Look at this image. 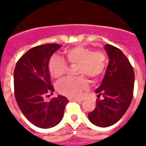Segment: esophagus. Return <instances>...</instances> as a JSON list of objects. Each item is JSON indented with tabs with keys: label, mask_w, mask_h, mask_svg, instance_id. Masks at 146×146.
<instances>
[{
	"label": "esophagus",
	"mask_w": 146,
	"mask_h": 146,
	"mask_svg": "<svg viewBox=\"0 0 146 146\" xmlns=\"http://www.w3.org/2000/svg\"><path fill=\"white\" fill-rule=\"evenodd\" d=\"M69 99L71 100V101H76V102H81L83 100L82 98H69Z\"/></svg>",
	"instance_id": "34e87169"
}]
</instances>
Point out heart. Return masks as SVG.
<instances>
[{
  "label": "heart",
  "mask_w": 146,
  "mask_h": 146,
  "mask_svg": "<svg viewBox=\"0 0 146 146\" xmlns=\"http://www.w3.org/2000/svg\"><path fill=\"white\" fill-rule=\"evenodd\" d=\"M64 54L70 65H77L76 73L81 75L76 78H65L58 83L57 91L61 95L70 98H77L88 87L85 75L93 80H98L104 73L106 66V56L103 51H93L88 46L78 45L67 48ZM68 66L60 58L54 55L48 62V70L52 77L61 78L66 73Z\"/></svg>",
  "instance_id": "1"
}]
</instances>
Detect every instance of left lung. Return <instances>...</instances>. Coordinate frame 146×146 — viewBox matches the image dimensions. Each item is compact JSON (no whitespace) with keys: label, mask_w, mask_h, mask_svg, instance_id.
<instances>
[{"label":"left lung","mask_w":146,"mask_h":146,"mask_svg":"<svg viewBox=\"0 0 146 146\" xmlns=\"http://www.w3.org/2000/svg\"><path fill=\"white\" fill-rule=\"evenodd\" d=\"M110 57L106 73L96 90V107L88 113L95 125L106 127L116 123L130 106L133 98L135 73L131 64L122 51L111 44L105 45Z\"/></svg>","instance_id":"1"}]
</instances>
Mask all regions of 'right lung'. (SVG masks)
<instances>
[{
  "instance_id": "obj_1",
  "label": "right lung",
  "mask_w": 146,
  "mask_h": 146,
  "mask_svg": "<svg viewBox=\"0 0 146 146\" xmlns=\"http://www.w3.org/2000/svg\"><path fill=\"white\" fill-rule=\"evenodd\" d=\"M58 44L36 46L18 60L14 70V93L19 107L30 123L40 128L57 125L63 117L68 99L58 95L50 101L45 97L52 95L48 62Z\"/></svg>"
}]
</instances>
